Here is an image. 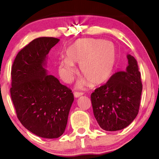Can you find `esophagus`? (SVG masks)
Instances as JSON below:
<instances>
[{
    "label": "esophagus",
    "instance_id": "obj_1",
    "mask_svg": "<svg viewBox=\"0 0 159 159\" xmlns=\"http://www.w3.org/2000/svg\"><path fill=\"white\" fill-rule=\"evenodd\" d=\"M74 97L75 98H79L80 96H81L83 95V93H79V92H74Z\"/></svg>",
    "mask_w": 159,
    "mask_h": 159
}]
</instances>
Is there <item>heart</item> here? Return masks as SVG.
<instances>
[{"label": "heart", "mask_w": 159, "mask_h": 159, "mask_svg": "<svg viewBox=\"0 0 159 159\" xmlns=\"http://www.w3.org/2000/svg\"><path fill=\"white\" fill-rule=\"evenodd\" d=\"M66 57H62L59 65L62 69L64 78L71 79L76 71L74 63L80 64V71L85 79L78 83L79 87L90 81L94 85H101L108 80L114 71L116 54L111 42L99 39H82L74 41L66 50Z\"/></svg>", "instance_id": "heart-1"}]
</instances>
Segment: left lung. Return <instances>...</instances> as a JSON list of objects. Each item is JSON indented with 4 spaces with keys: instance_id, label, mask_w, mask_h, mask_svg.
<instances>
[{
    "instance_id": "1",
    "label": "left lung",
    "mask_w": 159,
    "mask_h": 159,
    "mask_svg": "<svg viewBox=\"0 0 159 159\" xmlns=\"http://www.w3.org/2000/svg\"><path fill=\"white\" fill-rule=\"evenodd\" d=\"M125 71L112 75L106 84L91 94L93 114L101 128L120 130L133 121L139 112L142 84L137 60L128 55Z\"/></svg>"
}]
</instances>
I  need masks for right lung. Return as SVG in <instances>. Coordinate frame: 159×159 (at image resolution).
<instances>
[{
    "mask_svg": "<svg viewBox=\"0 0 159 159\" xmlns=\"http://www.w3.org/2000/svg\"><path fill=\"white\" fill-rule=\"evenodd\" d=\"M60 41L38 38L16 56L11 71V98L21 124L41 138H57L64 133L74 95L57 78L48 75V54Z\"/></svg>",
    "mask_w": 159,
    "mask_h": 159,
    "instance_id": "1",
    "label": "right lung"
}]
</instances>
